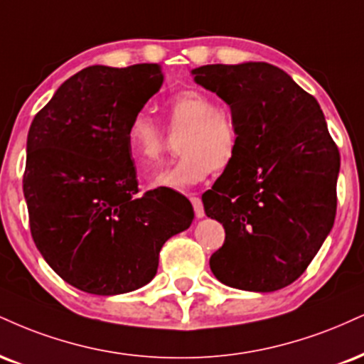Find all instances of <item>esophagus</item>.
<instances>
[{
  "instance_id": "esophagus-1",
  "label": "esophagus",
  "mask_w": 364,
  "mask_h": 364,
  "mask_svg": "<svg viewBox=\"0 0 364 364\" xmlns=\"http://www.w3.org/2000/svg\"><path fill=\"white\" fill-rule=\"evenodd\" d=\"M191 203H193L196 218H203L205 217V208H203V203H201V200L198 198V196H191Z\"/></svg>"
}]
</instances>
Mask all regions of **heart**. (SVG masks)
<instances>
[{
	"label": "heart",
	"instance_id": "obj_1",
	"mask_svg": "<svg viewBox=\"0 0 364 364\" xmlns=\"http://www.w3.org/2000/svg\"><path fill=\"white\" fill-rule=\"evenodd\" d=\"M171 132L179 134V159L149 176L151 188L185 190L203 181L210 171L229 168L237 156L239 134L230 117L218 110L207 95L186 90L166 105ZM125 146L140 169L159 164L166 149V134L147 112L135 113L127 127Z\"/></svg>",
	"mask_w": 364,
	"mask_h": 364
}]
</instances>
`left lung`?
I'll list each match as a JSON object with an SVG mask.
<instances>
[{
  "label": "left lung",
  "mask_w": 364,
  "mask_h": 364,
  "mask_svg": "<svg viewBox=\"0 0 364 364\" xmlns=\"http://www.w3.org/2000/svg\"><path fill=\"white\" fill-rule=\"evenodd\" d=\"M191 76L229 105L239 134L237 156L201 198L225 229L210 269L237 290L288 287L336 218L341 159L321 105L268 63L208 64Z\"/></svg>",
  "instance_id": "8db88e82"
}]
</instances>
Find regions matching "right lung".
Masks as SVG:
<instances>
[{"instance_id": "obj_1", "label": "right lung", "mask_w": 364, "mask_h": 364, "mask_svg": "<svg viewBox=\"0 0 364 364\" xmlns=\"http://www.w3.org/2000/svg\"><path fill=\"white\" fill-rule=\"evenodd\" d=\"M164 82L157 64L90 65L59 86L27 137L23 195L35 246L77 290L120 295L156 277L164 242L193 222L186 198L137 195L127 127Z\"/></svg>"}]
</instances>
